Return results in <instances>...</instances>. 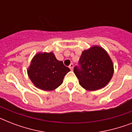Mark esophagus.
<instances>
[{"label": "esophagus", "mask_w": 132, "mask_h": 132, "mask_svg": "<svg viewBox=\"0 0 132 132\" xmlns=\"http://www.w3.org/2000/svg\"><path fill=\"white\" fill-rule=\"evenodd\" d=\"M73 67H74V65H73V64H70V66H69V68H70V70H72V69H73Z\"/></svg>", "instance_id": "34e87169"}]
</instances>
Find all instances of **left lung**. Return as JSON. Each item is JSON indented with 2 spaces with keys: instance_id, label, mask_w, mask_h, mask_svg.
Segmentation results:
<instances>
[{
  "instance_id": "left-lung-1",
  "label": "left lung",
  "mask_w": 132,
  "mask_h": 132,
  "mask_svg": "<svg viewBox=\"0 0 132 132\" xmlns=\"http://www.w3.org/2000/svg\"><path fill=\"white\" fill-rule=\"evenodd\" d=\"M80 68L75 66L74 72L81 86L88 91L104 88L114 74V64L103 47L93 45L83 51L79 59Z\"/></svg>"
}]
</instances>
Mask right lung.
Masks as SVG:
<instances>
[{
	"label": "right lung",
	"mask_w": 132,
	"mask_h": 132,
	"mask_svg": "<svg viewBox=\"0 0 132 132\" xmlns=\"http://www.w3.org/2000/svg\"><path fill=\"white\" fill-rule=\"evenodd\" d=\"M70 70L53 52H38L32 58L27 74L33 84L40 90L52 91L63 83L64 76Z\"/></svg>",
	"instance_id": "1"
}]
</instances>
